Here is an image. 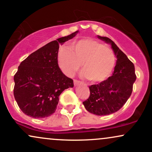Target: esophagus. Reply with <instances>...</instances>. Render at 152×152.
Masks as SVG:
<instances>
[{
  "mask_svg": "<svg viewBox=\"0 0 152 152\" xmlns=\"http://www.w3.org/2000/svg\"><path fill=\"white\" fill-rule=\"evenodd\" d=\"M74 86H78V85H80V84H81V83H82L81 81H77V80H74Z\"/></svg>",
  "mask_w": 152,
  "mask_h": 152,
  "instance_id": "obj_1",
  "label": "esophagus"
}]
</instances>
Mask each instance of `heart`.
<instances>
[{"label":"heart","mask_w":152,"mask_h":152,"mask_svg":"<svg viewBox=\"0 0 152 152\" xmlns=\"http://www.w3.org/2000/svg\"><path fill=\"white\" fill-rule=\"evenodd\" d=\"M58 63L63 73L69 76H74L82 64L83 76L91 82H101L112 73L116 56L109 47L86 38L71 43L69 48H61L58 54Z\"/></svg>","instance_id":"1"}]
</instances>
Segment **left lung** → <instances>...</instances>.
<instances>
[{"instance_id": "obj_1", "label": "left lung", "mask_w": 152, "mask_h": 152, "mask_svg": "<svg viewBox=\"0 0 152 152\" xmlns=\"http://www.w3.org/2000/svg\"><path fill=\"white\" fill-rule=\"evenodd\" d=\"M98 38L111 46L116 57L112 76L98 84L89 86L90 96L83 102L88 112L98 116H105L116 112L130 97L136 81L135 68L126 54L113 41L98 36Z\"/></svg>"}]
</instances>
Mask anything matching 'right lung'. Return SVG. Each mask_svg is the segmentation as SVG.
Returning <instances> with one entry per match:
<instances>
[{
  "label": "right lung",
  "instance_id": "1",
  "mask_svg": "<svg viewBox=\"0 0 152 152\" xmlns=\"http://www.w3.org/2000/svg\"><path fill=\"white\" fill-rule=\"evenodd\" d=\"M78 33L47 43L20 63L14 76L13 94L25 114L35 118L50 116L56 109L60 94L74 87L73 80L59 68L58 53L59 46Z\"/></svg>",
  "mask_w": 152,
  "mask_h": 152
}]
</instances>
